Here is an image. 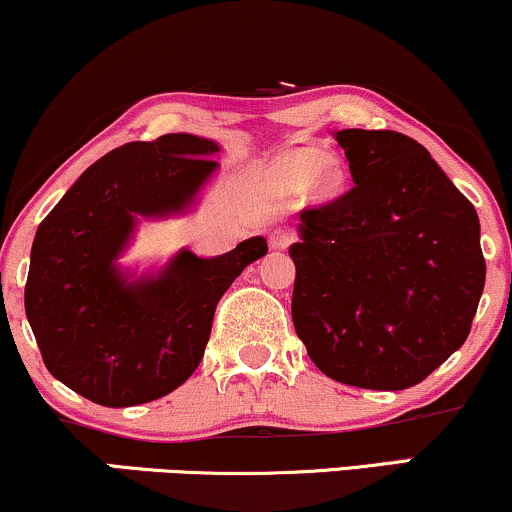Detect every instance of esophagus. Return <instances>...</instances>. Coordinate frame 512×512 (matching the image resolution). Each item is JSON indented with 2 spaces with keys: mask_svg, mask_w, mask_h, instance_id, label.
I'll return each mask as SVG.
<instances>
[{
  "mask_svg": "<svg viewBox=\"0 0 512 512\" xmlns=\"http://www.w3.org/2000/svg\"><path fill=\"white\" fill-rule=\"evenodd\" d=\"M292 239H294L292 232H289V230H282V227H277V230L270 232V246H273L275 251L287 249V246L292 244Z\"/></svg>",
  "mask_w": 512,
  "mask_h": 512,
  "instance_id": "esophagus-1",
  "label": "esophagus"
}]
</instances>
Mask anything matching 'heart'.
Masks as SVG:
<instances>
[{"instance_id": "b5f03b06", "label": "heart", "mask_w": 512, "mask_h": 512, "mask_svg": "<svg viewBox=\"0 0 512 512\" xmlns=\"http://www.w3.org/2000/svg\"><path fill=\"white\" fill-rule=\"evenodd\" d=\"M320 168H323V156L313 154V151H306V154L294 156V159L289 161V170H292L296 178H301V180H311ZM320 178L330 180L332 173H330V170H325Z\"/></svg>"}]
</instances>
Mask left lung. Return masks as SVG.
Returning <instances> with one entry per match:
<instances>
[{
  "mask_svg": "<svg viewBox=\"0 0 512 512\" xmlns=\"http://www.w3.org/2000/svg\"><path fill=\"white\" fill-rule=\"evenodd\" d=\"M353 187L299 213L292 320L332 380L399 391L463 346L487 277L479 218L430 151L339 130Z\"/></svg>",
  "mask_w": 512,
  "mask_h": 512,
  "instance_id": "8db88e82",
  "label": "left lung"
}]
</instances>
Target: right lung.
<instances>
[{"label":"right lung","instance_id":"obj_1","mask_svg":"<svg viewBox=\"0 0 512 512\" xmlns=\"http://www.w3.org/2000/svg\"><path fill=\"white\" fill-rule=\"evenodd\" d=\"M220 144L173 132L113 149L75 180L35 232L25 315L56 380L125 408L178 389L197 370L220 296L268 254L251 237L220 256L180 249L166 266L125 268L142 220L185 216L216 175Z\"/></svg>","mask_w":512,"mask_h":512}]
</instances>
